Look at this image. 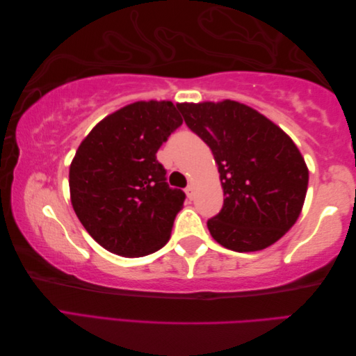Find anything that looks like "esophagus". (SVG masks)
I'll return each instance as SVG.
<instances>
[{"label":"esophagus","instance_id":"1","mask_svg":"<svg viewBox=\"0 0 356 356\" xmlns=\"http://www.w3.org/2000/svg\"><path fill=\"white\" fill-rule=\"evenodd\" d=\"M185 193H186V195H188V199H193V197H194V185H191V184L188 185Z\"/></svg>","mask_w":356,"mask_h":356}]
</instances>
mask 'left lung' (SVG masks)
I'll return each mask as SVG.
<instances>
[{
	"mask_svg": "<svg viewBox=\"0 0 356 356\" xmlns=\"http://www.w3.org/2000/svg\"><path fill=\"white\" fill-rule=\"evenodd\" d=\"M185 124L214 154L223 188L211 236L237 252L260 251L289 231L303 208L309 171L282 128L245 104H179Z\"/></svg>",
	"mask_w": 356,
	"mask_h": 356,
	"instance_id": "1",
	"label": "left lung"
}]
</instances>
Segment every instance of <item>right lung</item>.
I'll use <instances>...</instances> for the list:
<instances>
[{"instance_id": "1", "label": "right lung", "mask_w": 356, "mask_h": 356, "mask_svg": "<svg viewBox=\"0 0 356 356\" xmlns=\"http://www.w3.org/2000/svg\"><path fill=\"white\" fill-rule=\"evenodd\" d=\"M170 101H140L102 119L70 165L74 213L107 251L153 254L170 240L185 193L170 188L156 153L182 125Z\"/></svg>"}]
</instances>
